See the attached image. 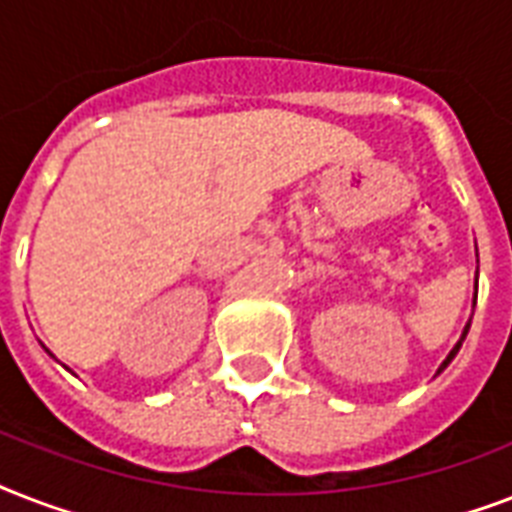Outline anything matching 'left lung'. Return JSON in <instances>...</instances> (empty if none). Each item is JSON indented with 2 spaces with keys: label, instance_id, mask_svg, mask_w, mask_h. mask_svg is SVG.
Segmentation results:
<instances>
[{
  "label": "left lung",
  "instance_id": "left-lung-1",
  "mask_svg": "<svg viewBox=\"0 0 512 512\" xmlns=\"http://www.w3.org/2000/svg\"><path fill=\"white\" fill-rule=\"evenodd\" d=\"M476 257H478V249H476ZM476 297H478V271H476V295H473V300H476ZM473 305H476V303H473ZM468 329H470V321H468V324H465V329H462V337H460V340H457V345H454V348L449 350V356L444 358V364L438 366V372H436V374H441V372H444V369H446V366L452 364V358L457 356V350L462 348V340H465V337H468Z\"/></svg>",
  "mask_w": 512,
  "mask_h": 512
}]
</instances>
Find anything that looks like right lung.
Instances as JSON below:
<instances>
[{
    "instance_id": "add662e5",
    "label": "right lung",
    "mask_w": 512,
    "mask_h": 512,
    "mask_svg": "<svg viewBox=\"0 0 512 512\" xmlns=\"http://www.w3.org/2000/svg\"><path fill=\"white\" fill-rule=\"evenodd\" d=\"M44 350H47V348H44ZM47 353H50V350H47ZM50 356H52V353H50ZM52 358H55V356H52Z\"/></svg>"
}]
</instances>
